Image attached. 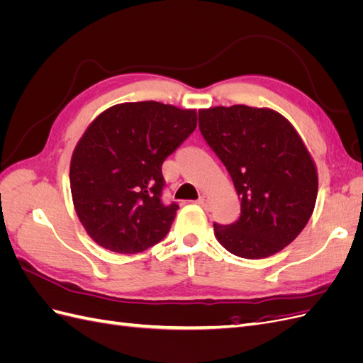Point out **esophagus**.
<instances>
[{"label": "esophagus", "mask_w": 363, "mask_h": 363, "mask_svg": "<svg viewBox=\"0 0 363 363\" xmlns=\"http://www.w3.org/2000/svg\"><path fill=\"white\" fill-rule=\"evenodd\" d=\"M196 203H199V204H200V206H203V207H206V206H207V195H204V194H203V195L200 196V199H199V201H196Z\"/></svg>", "instance_id": "1"}]
</instances>
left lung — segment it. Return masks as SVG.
<instances>
[{
  "label": "left lung",
  "mask_w": 363,
  "mask_h": 363,
  "mask_svg": "<svg viewBox=\"0 0 363 363\" xmlns=\"http://www.w3.org/2000/svg\"><path fill=\"white\" fill-rule=\"evenodd\" d=\"M199 121L240 201L238 221L213 224L219 244L244 259L276 255L301 233L316 203V167L300 135L279 112L244 104L201 108Z\"/></svg>",
  "instance_id": "8db88e82"
}]
</instances>
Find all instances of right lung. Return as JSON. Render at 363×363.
Segmentation results:
<instances>
[{
  "label": "right lung",
  "mask_w": 363,
  "mask_h": 363,
  "mask_svg": "<svg viewBox=\"0 0 363 363\" xmlns=\"http://www.w3.org/2000/svg\"><path fill=\"white\" fill-rule=\"evenodd\" d=\"M195 127L194 108L157 101L116 104L92 121L69 180L77 216L98 245L135 255L167 236L179 204L162 203V163Z\"/></svg>",
  "instance_id": "obj_1"
}]
</instances>
